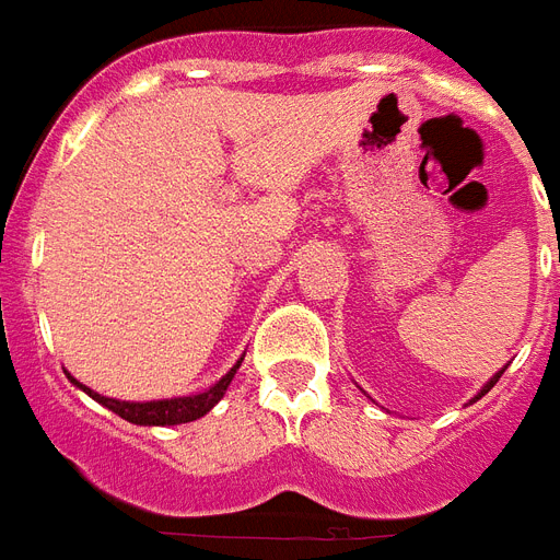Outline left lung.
<instances>
[{
    "label": "left lung",
    "instance_id": "8db88e82",
    "mask_svg": "<svg viewBox=\"0 0 560 560\" xmlns=\"http://www.w3.org/2000/svg\"><path fill=\"white\" fill-rule=\"evenodd\" d=\"M502 373H505V370H499V373H497V375H493V378H490V382H488V384H485V387H481V394H479V396H485V394H488L490 387H493V384H497V382H499V375H502ZM479 396H476V399H479Z\"/></svg>",
    "mask_w": 560,
    "mask_h": 560
}]
</instances>
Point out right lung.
I'll list each match as a JSON object with an SVG mask.
<instances>
[{
  "mask_svg": "<svg viewBox=\"0 0 560 560\" xmlns=\"http://www.w3.org/2000/svg\"><path fill=\"white\" fill-rule=\"evenodd\" d=\"M237 366H241V361H237V364H234L232 370L220 378V382L213 384L211 390H205V394L178 396V399H161V402H119V399H108V396L93 394L91 387L79 384L72 375L70 378L79 384L81 390H88L96 402H102L105 408L119 413L122 420L135 422V425H178V422L199 420V417H205V413L211 411L213 405L220 402L225 390H229V384H232L234 373H237Z\"/></svg>",
  "mask_w": 560,
  "mask_h": 560,
  "instance_id": "obj_1",
  "label": "right lung"
}]
</instances>
